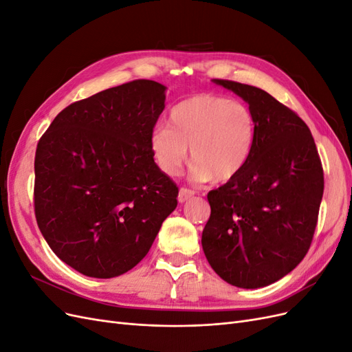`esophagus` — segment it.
<instances>
[{"instance_id":"obj_1","label":"esophagus","mask_w":352,"mask_h":352,"mask_svg":"<svg viewBox=\"0 0 352 352\" xmlns=\"http://www.w3.org/2000/svg\"><path fill=\"white\" fill-rule=\"evenodd\" d=\"M194 190L192 189H188V188H180L179 189V195H177V199L179 202H185L188 199H190L194 197Z\"/></svg>"}]
</instances>
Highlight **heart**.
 I'll list each match as a JSON object with an SVG mask.
<instances>
[{
	"label": "heart",
	"instance_id": "heart-1",
	"mask_svg": "<svg viewBox=\"0 0 352 352\" xmlns=\"http://www.w3.org/2000/svg\"><path fill=\"white\" fill-rule=\"evenodd\" d=\"M170 126H157L150 150L163 173L177 176L190 148L197 182L226 184L242 173L252 154L255 117L248 105L211 94H199L176 104Z\"/></svg>",
	"mask_w": 352,
	"mask_h": 352
}]
</instances>
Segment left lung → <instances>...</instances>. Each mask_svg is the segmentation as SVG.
Here are the masks:
<instances>
[{"label":"left lung","mask_w":352,"mask_h":352,"mask_svg":"<svg viewBox=\"0 0 352 352\" xmlns=\"http://www.w3.org/2000/svg\"><path fill=\"white\" fill-rule=\"evenodd\" d=\"M248 102L255 141L242 173L208 192L202 250L220 278L255 289L282 279L310 250L323 197L320 157L308 126L265 91L212 79Z\"/></svg>","instance_id":"obj_1"}]
</instances>
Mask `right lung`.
<instances>
[{"label": "right lung", "mask_w": 352, "mask_h": 352, "mask_svg": "<svg viewBox=\"0 0 352 352\" xmlns=\"http://www.w3.org/2000/svg\"><path fill=\"white\" fill-rule=\"evenodd\" d=\"M164 92L146 79L101 91L60 111L38 142V228L61 261L89 278L133 269L177 206L179 189L150 150Z\"/></svg>", "instance_id": "obj_1"}]
</instances>
